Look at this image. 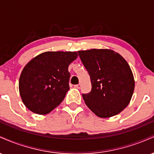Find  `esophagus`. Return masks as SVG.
Listing matches in <instances>:
<instances>
[{
  "mask_svg": "<svg viewBox=\"0 0 154 154\" xmlns=\"http://www.w3.org/2000/svg\"><path fill=\"white\" fill-rule=\"evenodd\" d=\"M75 87L76 88H77V89H79V88H81V84H78V85H75Z\"/></svg>",
  "mask_w": 154,
  "mask_h": 154,
  "instance_id": "esophagus-1",
  "label": "esophagus"
}]
</instances>
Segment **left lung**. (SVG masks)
I'll list each match as a JSON object with an SVG mask.
<instances>
[{
    "mask_svg": "<svg viewBox=\"0 0 154 154\" xmlns=\"http://www.w3.org/2000/svg\"><path fill=\"white\" fill-rule=\"evenodd\" d=\"M91 77V92L82 94L87 106L100 118L119 114L131 100L135 79L128 63L111 49L79 51Z\"/></svg>",
    "mask_w": 154,
    "mask_h": 154,
    "instance_id": "8db88e82",
    "label": "left lung"
}]
</instances>
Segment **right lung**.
I'll return each mask as SVG.
<instances>
[{
	"label": "right lung",
	"instance_id": "obj_1",
	"mask_svg": "<svg viewBox=\"0 0 154 154\" xmlns=\"http://www.w3.org/2000/svg\"><path fill=\"white\" fill-rule=\"evenodd\" d=\"M74 51H47L23 68L19 90L24 106L38 114H47L64 99L69 90V65L77 59Z\"/></svg>",
	"mask_w": 154,
	"mask_h": 154
}]
</instances>
